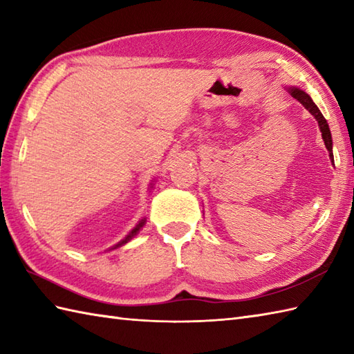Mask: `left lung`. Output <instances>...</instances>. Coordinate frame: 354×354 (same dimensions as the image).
<instances>
[{
	"mask_svg": "<svg viewBox=\"0 0 354 354\" xmlns=\"http://www.w3.org/2000/svg\"><path fill=\"white\" fill-rule=\"evenodd\" d=\"M288 91L290 93V95L293 97V99H297L299 103L303 104V106L310 112V114L315 117V120L318 122V126H319V131H321V135H322V140H324V145L328 150V156H330V161H332V164L335 165V160H333V140H332V132H330V127H328V123L327 120L324 118V115L321 114V111L318 109L317 104L313 103L312 97L304 93L303 89L299 88H288Z\"/></svg>",
	"mask_w": 354,
	"mask_h": 354,
	"instance_id": "obj_1",
	"label": "left lung"
}]
</instances>
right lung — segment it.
<instances>
[{"label": "right lung", "instance_id": "right-lung-1", "mask_svg": "<svg viewBox=\"0 0 354 354\" xmlns=\"http://www.w3.org/2000/svg\"><path fill=\"white\" fill-rule=\"evenodd\" d=\"M153 183H155V179H153V181L152 183H150V185H149V190H152L153 189ZM145 225H146V219H141L137 225H135V227L129 231V234H127L123 240H120V242L117 243V245H114V246H111L109 248V251L111 250H117V248H120V246H123V245H126L127 242H131V240L135 237V236H137L138 234V232H140V230L142 228V227H145Z\"/></svg>", "mask_w": 354, "mask_h": 354}]
</instances>
